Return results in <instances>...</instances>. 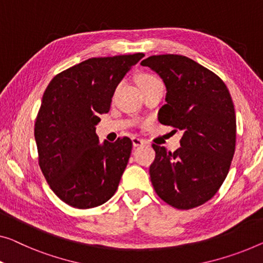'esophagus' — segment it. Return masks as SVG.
I'll return each instance as SVG.
<instances>
[{
    "instance_id": "1",
    "label": "esophagus",
    "mask_w": 263,
    "mask_h": 263,
    "mask_svg": "<svg viewBox=\"0 0 263 263\" xmlns=\"http://www.w3.org/2000/svg\"><path fill=\"white\" fill-rule=\"evenodd\" d=\"M132 144H133V146H135V147L142 146V145L145 144V140L138 138V137H132Z\"/></svg>"
}]
</instances>
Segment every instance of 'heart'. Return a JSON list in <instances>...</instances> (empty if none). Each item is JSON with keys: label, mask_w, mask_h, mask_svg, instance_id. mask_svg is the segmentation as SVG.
Segmentation results:
<instances>
[{"label": "heart", "mask_w": 263, "mask_h": 263, "mask_svg": "<svg viewBox=\"0 0 263 263\" xmlns=\"http://www.w3.org/2000/svg\"><path fill=\"white\" fill-rule=\"evenodd\" d=\"M156 82H159V79L155 76H152V74H142L139 77V85L142 88L146 87V86L154 85Z\"/></svg>", "instance_id": "1"}]
</instances>
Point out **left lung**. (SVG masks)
Instances as JSON below:
<instances>
[{
    "mask_svg": "<svg viewBox=\"0 0 263 263\" xmlns=\"http://www.w3.org/2000/svg\"><path fill=\"white\" fill-rule=\"evenodd\" d=\"M159 74L166 86L160 124L183 131L175 152L156 151L150 178L156 194L176 209L204 204L228 175L236 144V118L223 80L191 59L164 54L140 62Z\"/></svg>",
    "mask_w": 263,
    "mask_h": 263,
    "instance_id": "8db88e82",
    "label": "left lung"
}]
</instances>
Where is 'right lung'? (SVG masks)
Instances as JSON below:
<instances>
[{"instance_id":"right-lung-1","label":"right lung","mask_w":263,"mask_h":263,"mask_svg":"<svg viewBox=\"0 0 263 263\" xmlns=\"http://www.w3.org/2000/svg\"><path fill=\"white\" fill-rule=\"evenodd\" d=\"M143 53L91 58L53 78L35 121L39 165L50 189L77 209L107 202L118 189L132 150L128 137L99 143L96 125L113 93Z\"/></svg>"}]
</instances>
